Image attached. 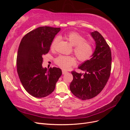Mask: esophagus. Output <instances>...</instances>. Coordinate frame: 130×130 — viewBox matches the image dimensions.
<instances>
[{
    "mask_svg": "<svg viewBox=\"0 0 130 130\" xmlns=\"http://www.w3.org/2000/svg\"><path fill=\"white\" fill-rule=\"evenodd\" d=\"M66 73H67V72L66 71L64 70H62V74H66Z\"/></svg>",
    "mask_w": 130,
    "mask_h": 130,
    "instance_id": "esophagus-1",
    "label": "esophagus"
}]
</instances>
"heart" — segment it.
Listing matches in <instances>:
<instances>
[{
    "mask_svg": "<svg viewBox=\"0 0 130 130\" xmlns=\"http://www.w3.org/2000/svg\"><path fill=\"white\" fill-rule=\"evenodd\" d=\"M65 38L74 47V52L78 60L81 62L88 60L93 53L92 43L85 41V38L76 32H70L65 35ZM58 41V37L55 38L52 44L51 49H54ZM55 63L60 67L68 69L76 64V60L71 56L60 55L55 59Z\"/></svg>",
    "mask_w": 130,
    "mask_h": 130,
    "instance_id": "heart-1",
    "label": "heart"
}]
</instances>
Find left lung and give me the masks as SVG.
<instances>
[{
  "label": "left lung",
  "instance_id": "left-lung-1",
  "mask_svg": "<svg viewBox=\"0 0 130 130\" xmlns=\"http://www.w3.org/2000/svg\"><path fill=\"white\" fill-rule=\"evenodd\" d=\"M95 42V49L91 58L78 67L84 74L72 72L73 80L70 85V91L79 99H92L104 89L111 70V52L103 36L96 31L90 33Z\"/></svg>",
  "mask_w": 130,
  "mask_h": 130
}]
</instances>
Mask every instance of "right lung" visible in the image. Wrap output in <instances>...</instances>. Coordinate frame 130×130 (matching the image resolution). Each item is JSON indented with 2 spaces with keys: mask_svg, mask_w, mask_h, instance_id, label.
Masks as SVG:
<instances>
[{
  "mask_svg": "<svg viewBox=\"0 0 130 130\" xmlns=\"http://www.w3.org/2000/svg\"><path fill=\"white\" fill-rule=\"evenodd\" d=\"M60 27L41 26L23 37L17 56V73L24 89L36 98L49 95L61 76V69L43 68V55L49 52L51 44Z\"/></svg>",
  "mask_w": 130,
  "mask_h": 130,
  "instance_id": "1",
  "label": "right lung"
}]
</instances>
